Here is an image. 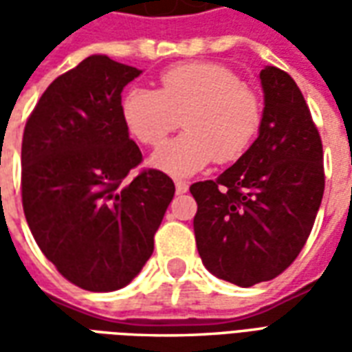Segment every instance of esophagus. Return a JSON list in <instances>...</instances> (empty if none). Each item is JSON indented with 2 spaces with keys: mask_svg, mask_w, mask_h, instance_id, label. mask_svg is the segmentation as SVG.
Returning <instances> with one entry per match:
<instances>
[{
  "mask_svg": "<svg viewBox=\"0 0 352 352\" xmlns=\"http://www.w3.org/2000/svg\"><path fill=\"white\" fill-rule=\"evenodd\" d=\"M175 190L177 194H184V192H188V183H186V181H175Z\"/></svg>",
  "mask_w": 352,
  "mask_h": 352,
  "instance_id": "esophagus-1",
  "label": "esophagus"
}]
</instances>
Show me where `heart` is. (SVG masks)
Segmentation results:
<instances>
[{
	"label": "heart",
	"instance_id": "heart-1",
	"mask_svg": "<svg viewBox=\"0 0 352 352\" xmlns=\"http://www.w3.org/2000/svg\"><path fill=\"white\" fill-rule=\"evenodd\" d=\"M122 116L139 143L158 146L183 118L184 133L160 146L151 164L173 177H188L211 160H239L256 139L262 105L230 67L188 62L168 67L160 88L133 87L122 101Z\"/></svg>",
	"mask_w": 352,
	"mask_h": 352
}]
</instances>
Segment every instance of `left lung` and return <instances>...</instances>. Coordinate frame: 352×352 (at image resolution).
<instances>
[{"label": "left lung", "instance_id": "8db88e82", "mask_svg": "<svg viewBox=\"0 0 352 352\" xmlns=\"http://www.w3.org/2000/svg\"><path fill=\"white\" fill-rule=\"evenodd\" d=\"M264 113L251 148L214 181L190 186L201 262L219 279H275L307 241L324 194L322 141L302 90L279 67L260 72Z\"/></svg>", "mask_w": 352, "mask_h": 352}]
</instances>
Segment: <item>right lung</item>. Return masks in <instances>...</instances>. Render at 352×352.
<instances>
[{
	"instance_id": "right-lung-1",
	"label": "right lung",
	"mask_w": 352,
	"mask_h": 352,
	"mask_svg": "<svg viewBox=\"0 0 352 352\" xmlns=\"http://www.w3.org/2000/svg\"><path fill=\"white\" fill-rule=\"evenodd\" d=\"M138 67L103 54L82 60L43 92L22 138V207L43 254L90 292L126 287L151 258L175 194L143 154L122 116Z\"/></svg>"
}]
</instances>
